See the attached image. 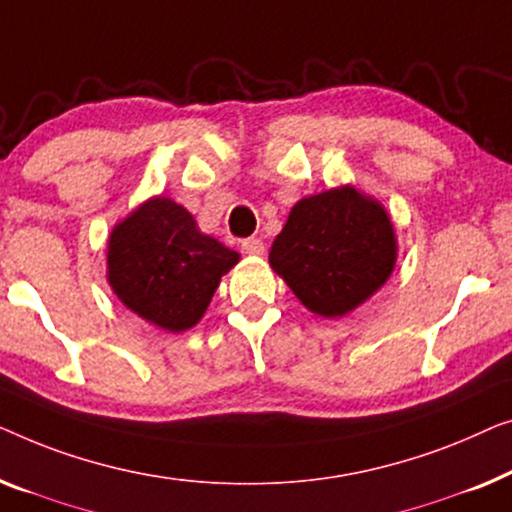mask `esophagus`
<instances>
[{
    "instance_id": "esophagus-1",
    "label": "esophagus",
    "mask_w": 512,
    "mask_h": 512,
    "mask_svg": "<svg viewBox=\"0 0 512 512\" xmlns=\"http://www.w3.org/2000/svg\"><path fill=\"white\" fill-rule=\"evenodd\" d=\"M241 248L246 255H264V243L259 239H246L241 243Z\"/></svg>"
}]
</instances>
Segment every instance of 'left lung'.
Instances as JSON below:
<instances>
[{
  "instance_id": "obj_1",
  "label": "left lung",
  "mask_w": 512,
  "mask_h": 512,
  "mask_svg": "<svg viewBox=\"0 0 512 512\" xmlns=\"http://www.w3.org/2000/svg\"><path fill=\"white\" fill-rule=\"evenodd\" d=\"M397 250L385 206L355 185H341L292 206L269 264L308 311L331 320L355 311L390 280Z\"/></svg>"
}]
</instances>
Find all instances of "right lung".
I'll return each instance as SVG.
<instances>
[{"instance_id":"1","label":"right lung","mask_w":512,"mask_h":512,"mask_svg":"<svg viewBox=\"0 0 512 512\" xmlns=\"http://www.w3.org/2000/svg\"><path fill=\"white\" fill-rule=\"evenodd\" d=\"M239 253L199 232L192 213L169 197H150L111 229L106 280L141 320L181 334L204 318L220 278Z\"/></svg>"}]
</instances>
